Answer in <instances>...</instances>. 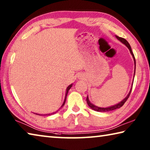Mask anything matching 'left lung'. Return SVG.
Wrapping results in <instances>:
<instances>
[{
	"label": "left lung",
	"instance_id": "left-lung-1",
	"mask_svg": "<svg viewBox=\"0 0 150 150\" xmlns=\"http://www.w3.org/2000/svg\"><path fill=\"white\" fill-rule=\"evenodd\" d=\"M116 38H117L118 40H120V41L121 42H122L124 44H125L127 47L128 48L129 50H130V52L131 53V54L133 56V58H134V64H135V71H136V59H135V57H134V54L132 52V49H131V47L130 44H129V43L126 41V40H125L124 38H120V37H118V36H116ZM134 75H135V72H134ZM132 88L131 90L130 91V93H128V95H127L126 97L124 98V100H122L121 101L120 103H119L118 104H117V105H114V106H110V107H108V108H100V107H98V106H96L94 105H93L92 103H91L89 100H88V96L87 97V103L88 104V105L90 106V107L93 109L95 111H97V112H109V111H111V110H116V109H118V108H120V107H122L124 105V104L126 103V101L127 100V99H128L129 96H130V95L131 93V91H132Z\"/></svg>",
	"mask_w": 150,
	"mask_h": 150
}]
</instances>
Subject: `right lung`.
<instances>
[{
  "mask_svg": "<svg viewBox=\"0 0 150 150\" xmlns=\"http://www.w3.org/2000/svg\"><path fill=\"white\" fill-rule=\"evenodd\" d=\"M72 87V84H71L70 85H69L68 86V87L67 88V91H66V94H65V100H64V102H63V105H62V106L65 105V100H66V98H67V93H68V91H69V90L71 88V87ZM57 111H56V112H53V113H52L51 114V115H53V114H55V112H57ZM35 115H38V114H35ZM50 115V114H49V115Z\"/></svg>",
  "mask_w": 150,
  "mask_h": 150,
  "instance_id": "1",
  "label": "right lung"
}]
</instances>
